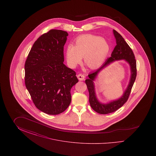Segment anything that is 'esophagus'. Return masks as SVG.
<instances>
[{"mask_svg":"<svg viewBox=\"0 0 156 156\" xmlns=\"http://www.w3.org/2000/svg\"><path fill=\"white\" fill-rule=\"evenodd\" d=\"M77 77H78V80L80 81H83L85 80V76L83 75L82 74H80L78 75Z\"/></svg>","mask_w":156,"mask_h":156,"instance_id":"esophagus-1","label":"esophagus"}]
</instances>
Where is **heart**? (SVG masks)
<instances>
[{
    "label": "heart",
    "instance_id": "obj_1",
    "mask_svg": "<svg viewBox=\"0 0 156 156\" xmlns=\"http://www.w3.org/2000/svg\"><path fill=\"white\" fill-rule=\"evenodd\" d=\"M109 51V44L104 38L92 34L81 36L75 40V46L67 45V64L71 68H75L84 56L85 64L90 68H96L104 62Z\"/></svg>",
    "mask_w": 156,
    "mask_h": 156
}]
</instances>
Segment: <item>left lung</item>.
Wrapping results in <instances>:
<instances>
[{
	"mask_svg": "<svg viewBox=\"0 0 156 156\" xmlns=\"http://www.w3.org/2000/svg\"><path fill=\"white\" fill-rule=\"evenodd\" d=\"M113 33L116 39V45L112 52L111 57L106 59L104 64L95 71L89 73V78L85 80L89 91V104L91 108L97 113L103 115L117 111L126 103L130 95L137 74L136 61L132 50L118 32L113 30ZM119 60H125L130 66L131 78L129 84L122 96L119 99L112 101L107 104L101 103L97 98L94 81L101 70L112 62Z\"/></svg>",
	"mask_w": 156,
	"mask_h": 156,
	"instance_id": "obj_1",
	"label": "left lung"
}]
</instances>
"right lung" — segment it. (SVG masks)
<instances>
[{
    "label": "right lung",
    "mask_w": 156,
    "mask_h": 156,
    "mask_svg": "<svg viewBox=\"0 0 156 156\" xmlns=\"http://www.w3.org/2000/svg\"><path fill=\"white\" fill-rule=\"evenodd\" d=\"M68 34L50 30L33 45L26 61L25 85L37 109L48 115L65 111L71 101L76 73L64 64V46Z\"/></svg>",
    "instance_id": "1"
}]
</instances>
